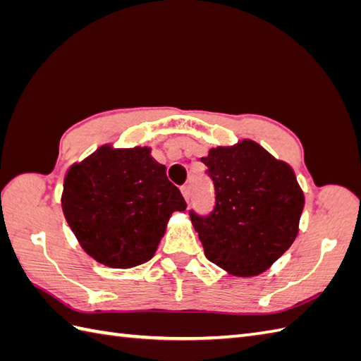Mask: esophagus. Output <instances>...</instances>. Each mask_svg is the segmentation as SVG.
<instances>
[{"label": "esophagus", "mask_w": 361, "mask_h": 361, "mask_svg": "<svg viewBox=\"0 0 361 361\" xmlns=\"http://www.w3.org/2000/svg\"><path fill=\"white\" fill-rule=\"evenodd\" d=\"M181 194H183V197H185V200L189 203V200H190V189H189V186H183L181 188Z\"/></svg>", "instance_id": "1"}]
</instances>
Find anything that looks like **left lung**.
<instances>
[{"label": "left lung", "mask_w": 361, "mask_h": 361, "mask_svg": "<svg viewBox=\"0 0 361 361\" xmlns=\"http://www.w3.org/2000/svg\"><path fill=\"white\" fill-rule=\"evenodd\" d=\"M202 163L216 189V206L209 216H189L206 257L240 278L264 273L299 231L304 194L293 169L251 140L211 149Z\"/></svg>", "instance_id": "1"}]
</instances>
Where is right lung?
I'll list each match as a JSON object with an SVG mask.
<instances>
[{
    "mask_svg": "<svg viewBox=\"0 0 361 361\" xmlns=\"http://www.w3.org/2000/svg\"><path fill=\"white\" fill-rule=\"evenodd\" d=\"M186 206L149 147L102 145L73 164L63 183L68 225L88 256L111 268L150 260L172 212Z\"/></svg>",
    "mask_w": 361,
    "mask_h": 361,
    "instance_id": "add662e5",
    "label": "right lung"
}]
</instances>
